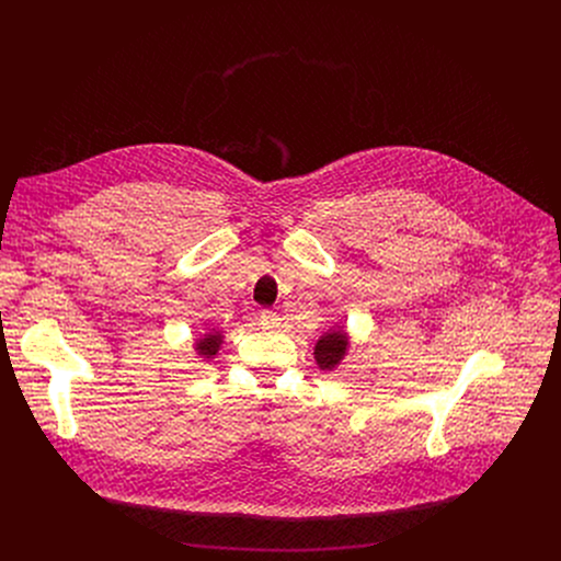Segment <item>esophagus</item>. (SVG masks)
<instances>
[{"mask_svg": "<svg viewBox=\"0 0 561 561\" xmlns=\"http://www.w3.org/2000/svg\"><path fill=\"white\" fill-rule=\"evenodd\" d=\"M260 322H262V329L273 331V329H279V327H282V317H279L277 312H273V310H262Z\"/></svg>", "mask_w": 561, "mask_h": 561, "instance_id": "34e87169", "label": "esophagus"}]
</instances>
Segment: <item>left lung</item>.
I'll return each mask as SVG.
<instances>
[{
  "label": "left lung",
  "mask_w": 561,
  "mask_h": 561,
  "mask_svg": "<svg viewBox=\"0 0 561 561\" xmlns=\"http://www.w3.org/2000/svg\"><path fill=\"white\" fill-rule=\"evenodd\" d=\"M348 346H351V342H348V333L344 329L324 333L317 340L314 353H312L317 366L322 370H335L342 364V359L346 357Z\"/></svg>",
  "instance_id": "1"
}]
</instances>
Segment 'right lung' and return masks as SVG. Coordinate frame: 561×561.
<instances>
[{"instance_id": "obj_1", "label": "right lung", "mask_w": 561, "mask_h": 561, "mask_svg": "<svg viewBox=\"0 0 561 561\" xmlns=\"http://www.w3.org/2000/svg\"><path fill=\"white\" fill-rule=\"evenodd\" d=\"M221 344H224V335H221V331H208V333H204L202 337H197V342H195V351H197V355L199 357H204L206 362L208 359H213L217 353H219V348H221Z\"/></svg>"}]
</instances>
